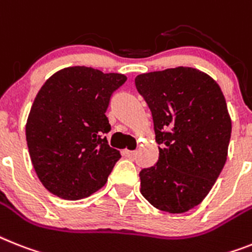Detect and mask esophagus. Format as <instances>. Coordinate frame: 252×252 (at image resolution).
<instances>
[{"mask_svg":"<svg viewBox=\"0 0 252 252\" xmlns=\"http://www.w3.org/2000/svg\"><path fill=\"white\" fill-rule=\"evenodd\" d=\"M122 155L125 156V157H128V158H132L135 155H136V152L135 151H128V149H125L124 152H122Z\"/></svg>","mask_w":252,"mask_h":252,"instance_id":"obj_1","label":"esophagus"}]
</instances>
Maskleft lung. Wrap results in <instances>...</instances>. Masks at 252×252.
<instances>
[{
	"label": "left lung",
	"mask_w": 252,
	"mask_h": 252,
	"mask_svg": "<svg viewBox=\"0 0 252 252\" xmlns=\"http://www.w3.org/2000/svg\"><path fill=\"white\" fill-rule=\"evenodd\" d=\"M152 112L158 161L143 168L140 192L156 209L187 213L202 202L223 170L232 122L219 85L188 66L139 74Z\"/></svg>",
	"instance_id": "8db88e82"
}]
</instances>
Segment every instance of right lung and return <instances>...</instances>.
I'll return each mask as SVG.
<instances>
[{"label":"right lung","mask_w":252,"mask_h":252,"mask_svg":"<svg viewBox=\"0 0 252 252\" xmlns=\"http://www.w3.org/2000/svg\"><path fill=\"white\" fill-rule=\"evenodd\" d=\"M126 80L120 73L69 66L41 87L26 136L33 167L49 192L77 201L107 183L121 155L108 144L111 124L105 112Z\"/></svg>","instance_id":"obj_1"}]
</instances>
